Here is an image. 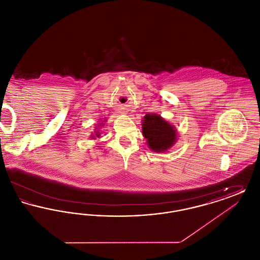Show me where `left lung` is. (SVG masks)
Wrapping results in <instances>:
<instances>
[{"label": "left lung", "instance_id": "obj_1", "mask_svg": "<svg viewBox=\"0 0 260 260\" xmlns=\"http://www.w3.org/2000/svg\"><path fill=\"white\" fill-rule=\"evenodd\" d=\"M142 134L147 140L149 148L154 152H165L176 141L174 126L158 114H147L142 121Z\"/></svg>", "mask_w": 260, "mask_h": 260}]
</instances>
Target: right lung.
Segmentation results:
<instances>
[{"mask_svg":"<svg viewBox=\"0 0 260 260\" xmlns=\"http://www.w3.org/2000/svg\"><path fill=\"white\" fill-rule=\"evenodd\" d=\"M99 136H100V133L96 131V132H95V135H94V136H91V137H92V139H95L96 137H99Z\"/></svg>","mask_w":260,"mask_h":260,"instance_id":"add662e5","label":"right lung"}]
</instances>
